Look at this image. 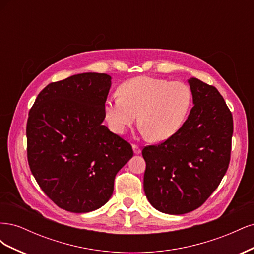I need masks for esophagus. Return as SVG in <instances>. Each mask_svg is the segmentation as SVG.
I'll return each mask as SVG.
<instances>
[{"label": "esophagus", "instance_id": "esophagus-1", "mask_svg": "<svg viewBox=\"0 0 254 254\" xmlns=\"http://www.w3.org/2000/svg\"><path fill=\"white\" fill-rule=\"evenodd\" d=\"M132 149H133V152L135 153V155H140V153H141V148L135 144L132 145Z\"/></svg>", "mask_w": 254, "mask_h": 254}]
</instances>
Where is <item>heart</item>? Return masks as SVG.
I'll list each match as a JSON object with an SVG mask.
<instances>
[{
    "label": "heart",
    "instance_id": "b5f03b06",
    "mask_svg": "<svg viewBox=\"0 0 254 254\" xmlns=\"http://www.w3.org/2000/svg\"><path fill=\"white\" fill-rule=\"evenodd\" d=\"M191 106L188 84L163 78L139 76L120 87V95H110L104 115L111 131L123 134L137 120L142 133L152 142L171 139L186 122Z\"/></svg>",
    "mask_w": 254,
    "mask_h": 254
}]
</instances>
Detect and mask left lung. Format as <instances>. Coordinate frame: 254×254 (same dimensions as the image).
I'll use <instances>...</instances> for the list:
<instances>
[{"mask_svg":"<svg viewBox=\"0 0 254 254\" xmlns=\"http://www.w3.org/2000/svg\"><path fill=\"white\" fill-rule=\"evenodd\" d=\"M194 107L171 139L142 150L144 191L156 210L181 215L196 210L217 189L228 170L233 118L218 90L188 80Z\"/></svg>","mask_w":254,"mask_h":254,"instance_id":"1","label":"left lung"}]
</instances>
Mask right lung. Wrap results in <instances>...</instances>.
I'll return each instance as SVG.
<instances>
[{"label": "right lung", "mask_w": 254, "mask_h": 254, "mask_svg": "<svg viewBox=\"0 0 254 254\" xmlns=\"http://www.w3.org/2000/svg\"><path fill=\"white\" fill-rule=\"evenodd\" d=\"M111 76L82 73L45 87L28 113L27 160L52 201L73 213L108 202L131 145L102 123Z\"/></svg>", "instance_id": "obj_1"}]
</instances>
